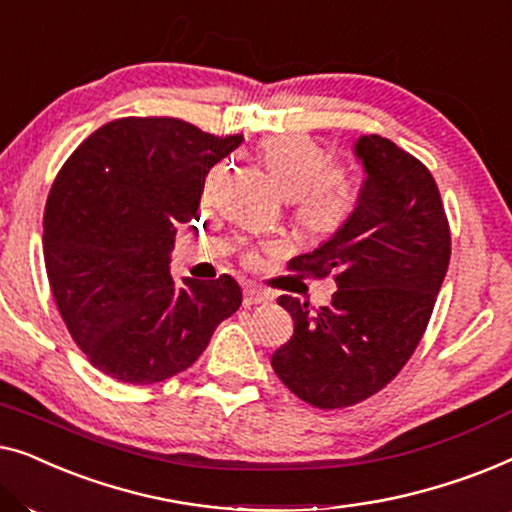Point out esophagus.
<instances>
[{
    "label": "esophagus",
    "mask_w": 512,
    "mask_h": 512,
    "mask_svg": "<svg viewBox=\"0 0 512 512\" xmlns=\"http://www.w3.org/2000/svg\"><path fill=\"white\" fill-rule=\"evenodd\" d=\"M268 296H265L263 291H258V289H254V286H247V289H244V298H242V303H244V307H254V305H265L268 303Z\"/></svg>",
    "instance_id": "obj_1"
}]
</instances>
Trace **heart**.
<instances>
[{"instance_id": "heart-1", "label": "heart", "mask_w": 512, "mask_h": 512, "mask_svg": "<svg viewBox=\"0 0 512 512\" xmlns=\"http://www.w3.org/2000/svg\"><path fill=\"white\" fill-rule=\"evenodd\" d=\"M263 163L275 184L296 202V219L307 233L331 235L354 214L359 193L352 177L333 170L331 153L312 137L286 132L265 139Z\"/></svg>"}]
</instances>
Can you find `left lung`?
I'll return each mask as SVG.
<instances>
[{"label":"left lung","instance_id":"8db88e82","mask_svg":"<svg viewBox=\"0 0 512 512\" xmlns=\"http://www.w3.org/2000/svg\"><path fill=\"white\" fill-rule=\"evenodd\" d=\"M354 153L366 170L354 214L289 263L300 275H333L331 305L277 300L293 335L270 363L300 401L321 410L366 401L401 373L450 265V223L426 165L380 135L356 139Z\"/></svg>","mask_w":512,"mask_h":512}]
</instances>
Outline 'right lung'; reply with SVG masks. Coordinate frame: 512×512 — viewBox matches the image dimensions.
I'll list each match as a JSON object with an SVG mask.
<instances>
[{
  "instance_id": "add662e5",
  "label": "right lung",
  "mask_w": 512,
  "mask_h": 512,
  "mask_svg": "<svg viewBox=\"0 0 512 512\" xmlns=\"http://www.w3.org/2000/svg\"><path fill=\"white\" fill-rule=\"evenodd\" d=\"M242 144L179 118H118L62 165L44 212L55 305L97 370L153 384L193 366L214 328L240 310L230 275L174 282L170 254L195 219L209 170Z\"/></svg>"
}]
</instances>
